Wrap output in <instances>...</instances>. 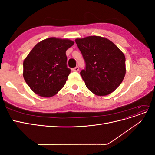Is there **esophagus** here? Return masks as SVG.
Segmentation results:
<instances>
[{
  "mask_svg": "<svg viewBox=\"0 0 155 155\" xmlns=\"http://www.w3.org/2000/svg\"><path fill=\"white\" fill-rule=\"evenodd\" d=\"M79 68L78 66H76V67H74L72 69V70H73V71H74V72H78V71H79Z\"/></svg>",
  "mask_w": 155,
  "mask_h": 155,
  "instance_id": "obj_1",
  "label": "esophagus"
}]
</instances>
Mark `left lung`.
<instances>
[{
	"label": "left lung",
	"mask_w": 155,
	"mask_h": 155,
	"mask_svg": "<svg viewBox=\"0 0 155 155\" xmlns=\"http://www.w3.org/2000/svg\"><path fill=\"white\" fill-rule=\"evenodd\" d=\"M85 62L80 74L86 87L97 96L115 91L125 75V55L110 40L99 36L76 39Z\"/></svg>",
	"instance_id": "obj_1"
}]
</instances>
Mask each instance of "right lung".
<instances>
[{
  "mask_svg": "<svg viewBox=\"0 0 155 155\" xmlns=\"http://www.w3.org/2000/svg\"><path fill=\"white\" fill-rule=\"evenodd\" d=\"M74 43L50 37L37 43L28 55L23 63V77L37 94L51 97L63 87L71 71L66 51Z\"/></svg>",
  "mask_w": 155,
  "mask_h": 155,
  "instance_id": "add662e5",
  "label": "right lung"
}]
</instances>
